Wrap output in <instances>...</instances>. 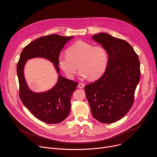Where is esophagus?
<instances>
[{
  "label": "esophagus",
  "instance_id": "34e87169",
  "mask_svg": "<svg viewBox=\"0 0 157 157\" xmlns=\"http://www.w3.org/2000/svg\"><path fill=\"white\" fill-rule=\"evenodd\" d=\"M78 87H79L80 89H82V88L84 87V84H82V83H79V84L78 86Z\"/></svg>",
  "mask_w": 157,
  "mask_h": 157
}]
</instances>
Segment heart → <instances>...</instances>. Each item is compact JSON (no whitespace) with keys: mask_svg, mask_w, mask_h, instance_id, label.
<instances>
[{"mask_svg":"<svg viewBox=\"0 0 157 157\" xmlns=\"http://www.w3.org/2000/svg\"><path fill=\"white\" fill-rule=\"evenodd\" d=\"M58 63L68 78H74L79 65L81 78L96 79L107 68L108 54L102 46H93L87 42L78 40L68 47L67 54L59 56Z\"/></svg>","mask_w":157,"mask_h":157,"instance_id":"b5f03b06","label":"heart"}]
</instances>
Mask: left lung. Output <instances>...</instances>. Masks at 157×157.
<instances>
[{"instance_id": "left-lung-1", "label": "left lung", "mask_w": 157, "mask_h": 157, "mask_svg": "<svg viewBox=\"0 0 157 157\" xmlns=\"http://www.w3.org/2000/svg\"><path fill=\"white\" fill-rule=\"evenodd\" d=\"M92 38L105 48L107 67L98 80L86 85V95L93 117L102 123L121 120L131 109L140 77V61L126 40L100 33Z\"/></svg>"}]
</instances>
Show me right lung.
<instances>
[{
	"label": "right lung",
	"instance_id": "1",
	"mask_svg": "<svg viewBox=\"0 0 157 157\" xmlns=\"http://www.w3.org/2000/svg\"><path fill=\"white\" fill-rule=\"evenodd\" d=\"M72 38L73 36L58 34L40 37L24 48L17 64L20 100L36 118L46 123H59L68 117L71 109V97L78 83L59 74L58 81L53 88L44 92H34L29 89L26 82L24 67L28 60L40 57L53 63L59 73L58 57L65 45Z\"/></svg>",
	"mask_w": 157,
	"mask_h": 157
}]
</instances>
